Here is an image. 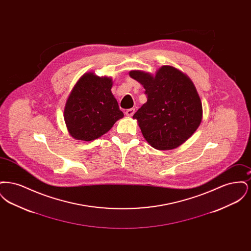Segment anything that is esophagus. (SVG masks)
Wrapping results in <instances>:
<instances>
[{
  "label": "esophagus",
  "instance_id": "34e87169",
  "mask_svg": "<svg viewBox=\"0 0 251 251\" xmlns=\"http://www.w3.org/2000/svg\"><path fill=\"white\" fill-rule=\"evenodd\" d=\"M134 109L133 108H131V109H128L126 112H125V114H126V116L127 117H132L133 116V114H134Z\"/></svg>",
  "mask_w": 251,
  "mask_h": 251
}]
</instances>
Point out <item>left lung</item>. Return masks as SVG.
I'll use <instances>...</instances> for the list:
<instances>
[{
    "mask_svg": "<svg viewBox=\"0 0 251 251\" xmlns=\"http://www.w3.org/2000/svg\"><path fill=\"white\" fill-rule=\"evenodd\" d=\"M129 74L148 97L132 117L148 143L159 151L173 150L191 137L202 120L201 98L191 79L171 66H163L154 76L141 71Z\"/></svg>",
    "mask_w": 251,
    "mask_h": 251,
    "instance_id": "obj_1",
    "label": "left lung"
}]
</instances>
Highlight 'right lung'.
<instances>
[{
    "label": "right lung",
    "instance_id": "obj_1",
    "mask_svg": "<svg viewBox=\"0 0 251 251\" xmlns=\"http://www.w3.org/2000/svg\"><path fill=\"white\" fill-rule=\"evenodd\" d=\"M113 81L93 72L84 74L74 85L64 110V120L73 138L92 141L106 133L123 118L111 92Z\"/></svg>",
    "mask_w": 251,
    "mask_h": 251
}]
</instances>
